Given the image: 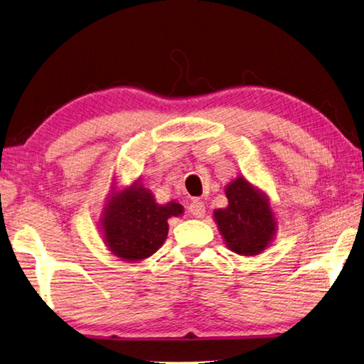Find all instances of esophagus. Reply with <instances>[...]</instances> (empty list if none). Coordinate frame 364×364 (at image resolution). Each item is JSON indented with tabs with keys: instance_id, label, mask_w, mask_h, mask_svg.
<instances>
[{
	"instance_id": "34e87169",
	"label": "esophagus",
	"mask_w": 364,
	"mask_h": 364,
	"mask_svg": "<svg viewBox=\"0 0 364 364\" xmlns=\"http://www.w3.org/2000/svg\"><path fill=\"white\" fill-rule=\"evenodd\" d=\"M188 210H190V214L195 215L196 218H201V217L205 215V205L201 200L191 201L190 205H188Z\"/></svg>"
}]
</instances>
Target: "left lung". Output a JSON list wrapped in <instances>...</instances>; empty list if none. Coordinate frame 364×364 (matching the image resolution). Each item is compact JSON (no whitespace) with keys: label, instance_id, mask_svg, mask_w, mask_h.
Listing matches in <instances>:
<instances>
[{"label":"left lung","instance_id":"left-lung-1","mask_svg":"<svg viewBox=\"0 0 364 364\" xmlns=\"http://www.w3.org/2000/svg\"><path fill=\"white\" fill-rule=\"evenodd\" d=\"M225 195L228 205L214 210V218L228 249L244 257L266 250L277 230L267 196L242 176L226 185Z\"/></svg>","mask_w":364,"mask_h":364}]
</instances>
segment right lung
Segmentation results:
<instances>
[{"mask_svg": "<svg viewBox=\"0 0 364 364\" xmlns=\"http://www.w3.org/2000/svg\"><path fill=\"white\" fill-rule=\"evenodd\" d=\"M183 214L176 201L159 204L150 190L136 181L112 191L102 209L100 228L112 255L123 262H141L160 249L168 236V218Z\"/></svg>", "mask_w": 364, "mask_h": 364, "instance_id": "1", "label": "right lung"}]
</instances>
